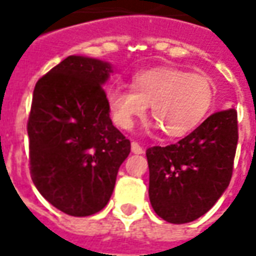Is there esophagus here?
Instances as JSON below:
<instances>
[{"instance_id": "1", "label": "esophagus", "mask_w": 256, "mask_h": 256, "mask_svg": "<svg viewBox=\"0 0 256 256\" xmlns=\"http://www.w3.org/2000/svg\"><path fill=\"white\" fill-rule=\"evenodd\" d=\"M131 151L134 154H144V148L138 142L131 144Z\"/></svg>"}]
</instances>
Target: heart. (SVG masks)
Here are the masks:
<instances>
[{
    "instance_id": "b5f03b06",
    "label": "heart",
    "mask_w": 256,
    "mask_h": 256,
    "mask_svg": "<svg viewBox=\"0 0 256 256\" xmlns=\"http://www.w3.org/2000/svg\"><path fill=\"white\" fill-rule=\"evenodd\" d=\"M214 95V82L206 74L160 66L134 75L132 90H110L106 105L114 122L122 130H131L151 105L155 126L168 136H182L202 122Z\"/></svg>"
}]
</instances>
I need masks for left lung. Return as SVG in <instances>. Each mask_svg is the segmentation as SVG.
Returning <instances> with one entry per match:
<instances>
[{
    "mask_svg": "<svg viewBox=\"0 0 256 256\" xmlns=\"http://www.w3.org/2000/svg\"><path fill=\"white\" fill-rule=\"evenodd\" d=\"M236 144V111L231 108L212 114L176 144L148 148V192L156 215L186 224L210 211L230 185Z\"/></svg>",
    "mask_w": 256,
    "mask_h": 256,
    "instance_id": "obj_1",
    "label": "left lung"
}]
</instances>
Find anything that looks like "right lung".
Returning a JSON list of instances; mask_svg holds the SVG:
<instances>
[{
	"label": "right lung",
	"instance_id": "right-lung-1",
	"mask_svg": "<svg viewBox=\"0 0 256 256\" xmlns=\"http://www.w3.org/2000/svg\"><path fill=\"white\" fill-rule=\"evenodd\" d=\"M111 64L70 55L38 80L26 131L30 172L40 194L71 216L108 204L131 142L112 125L104 84Z\"/></svg>",
	"mask_w": 256,
	"mask_h": 256
}]
</instances>
